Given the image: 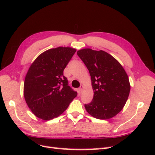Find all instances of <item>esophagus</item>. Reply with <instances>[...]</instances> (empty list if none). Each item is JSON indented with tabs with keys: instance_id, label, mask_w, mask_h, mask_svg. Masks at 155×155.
Listing matches in <instances>:
<instances>
[{
	"instance_id": "esophagus-1",
	"label": "esophagus",
	"mask_w": 155,
	"mask_h": 155,
	"mask_svg": "<svg viewBox=\"0 0 155 155\" xmlns=\"http://www.w3.org/2000/svg\"><path fill=\"white\" fill-rule=\"evenodd\" d=\"M83 89H84V86H81L80 88H79V92H80L81 94L82 92Z\"/></svg>"
}]
</instances>
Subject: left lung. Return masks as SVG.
<instances>
[{"mask_svg":"<svg viewBox=\"0 0 155 155\" xmlns=\"http://www.w3.org/2000/svg\"><path fill=\"white\" fill-rule=\"evenodd\" d=\"M77 55L88 69L94 97L85 109L91 116L101 120L120 113L128 100L130 84L125 70L111 55L100 50L85 48Z\"/></svg>","mask_w":155,"mask_h":155,"instance_id":"1","label":"left lung"}]
</instances>
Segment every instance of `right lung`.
<instances>
[{
	"instance_id": "1",
	"label": "right lung",
	"mask_w": 155,
	"mask_h": 155,
	"mask_svg": "<svg viewBox=\"0 0 155 155\" xmlns=\"http://www.w3.org/2000/svg\"><path fill=\"white\" fill-rule=\"evenodd\" d=\"M75 51L69 47L48 50L30 66L23 94L29 108L38 118L49 120L58 117L77 96L63 75V70Z\"/></svg>"
}]
</instances>
